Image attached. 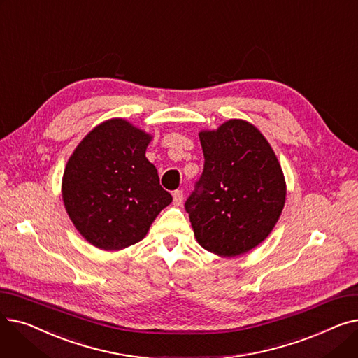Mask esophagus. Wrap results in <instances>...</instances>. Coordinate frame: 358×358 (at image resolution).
I'll return each mask as SVG.
<instances>
[{
	"instance_id": "esophagus-1",
	"label": "esophagus",
	"mask_w": 358,
	"mask_h": 358,
	"mask_svg": "<svg viewBox=\"0 0 358 358\" xmlns=\"http://www.w3.org/2000/svg\"><path fill=\"white\" fill-rule=\"evenodd\" d=\"M173 199H174V204L176 206H181L182 204V199H184V194L181 190H176L173 193Z\"/></svg>"
}]
</instances>
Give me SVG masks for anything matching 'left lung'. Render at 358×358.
I'll list each match as a JSON object with an SVG mask.
<instances>
[{
	"label": "left lung",
	"instance_id": "8db88e82",
	"mask_svg": "<svg viewBox=\"0 0 358 358\" xmlns=\"http://www.w3.org/2000/svg\"><path fill=\"white\" fill-rule=\"evenodd\" d=\"M204 168L185 201L194 236L219 257H238L264 241L286 201V181L267 139L251 123L224 122L199 134Z\"/></svg>",
	"mask_w": 358,
	"mask_h": 358
}]
</instances>
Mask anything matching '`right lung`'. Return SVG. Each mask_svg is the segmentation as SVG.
<instances>
[{"label": "right lung", "mask_w": 358, "mask_h": 358, "mask_svg": "<svg viewBox=\"0 0 358 358\" xmlns=\"http://www.w3.org/2000/svg\"><path fill=\"white\" fill-rule=\"evenodd\" d=\"M152 136L123 119L94 127L75 148L62 177L66 213L94 247L119 251L145 238L173 201L146 157Z\"/></svg>", "instance_id": "obj_1"}]
</instances>
